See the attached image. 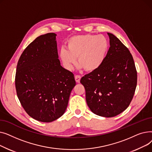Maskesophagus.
<instances>
[{
    "label": "esophagus",
    "instance_id": "obj_1",
    "mask_svg": "<svg viewBox=\"0 0 152 152\" xmlns=\"http://www.w3.org/2000/svg\"><path fill=\"white\" fill-rule=\"evenodd\" d=\"M81 77L80 76H79V75H75V80H76V83H80Z\"/></svg>",
    "mask_w": 152,
    "mask_h": 152
}]
</instances>
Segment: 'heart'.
Returning a JSON list of instances; mask_svg holds the SVG:
<instances>
[{
	"label": "heart",
	"instance_id": "b5f03b06",
	"mask_svg": "<svg viewBox=\"0 0 152 152\" xmlns=\"http://www.w3.org/2000/svg\"><path fill=\"white\" fill-rule=\"evenodd\" d=\"M109 50V42L102 35L86 34L71 37L67 49L62 48L59 56L65 66L70 69L76 63L87 71L98 69L104 61Z\"/></svg>",
	"mask_w": 152,
	"mask_h": 152
}]
</instances>
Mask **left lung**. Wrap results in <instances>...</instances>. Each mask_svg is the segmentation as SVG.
I'll list each match as a JSON object with an SVG mask.
<instances>
[{"instance_id": "1", "label": "left lung", "mask_w": 152, "mask_h": 152, "mask_svg": "<svg viewBox=\"0 0 152 152\" xmlns=\"http://www.w3.org/2000/svg\"><path fill=\"white\" fill-rule=\"evenodd\" d=\"M110 47L97 70L86 75L81 83L87 104L97 115L110 118L129 107L137 86V75L129 49L115 35L108 33Z\"/></svg>"}]
</instances>
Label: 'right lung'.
Returning a JSON list of instances; mask_svg holds the SVG:
<instances>
[{"mask_svg": "<svg viewBox=\"0 0 152 152\" xmlns=\"http://www.w3.org/2000/svg\"><path fill=\"white\" fill-rule=\"evenodd\" d=\"M55 33L37 37L21 55L15 87L24 110L39 121L50 123L61 116L76 85L72 72L60 65Z\"/></svg>", "mask_w": 152, "mask_h": 152, "instance_id": "right-lung-1", "label": "right lung"}]
</instances>
